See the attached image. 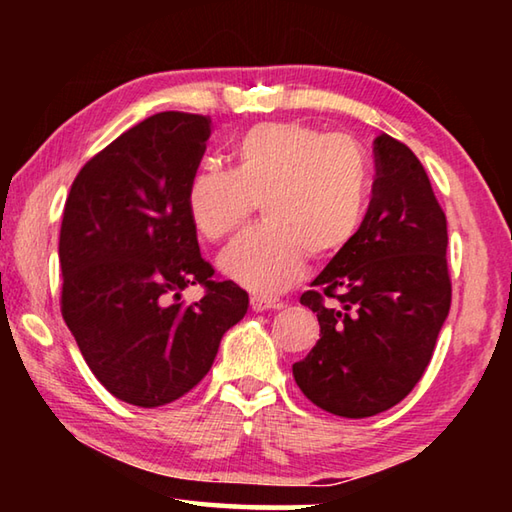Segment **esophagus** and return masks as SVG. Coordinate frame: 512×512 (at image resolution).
<instances>
[{
    "mask_svg": "<svg viewBox=\"0 0 512 512\" xmlns=\"http://www.w3.org/2000/svg\"><path fill=\"white\" fill-rule=\"evenodd\" d=\"M250 307L253 311H268V309H282V302L275 298H262V296H253L250 298Z\"/></svg>",
    "mask_w": 512,
    "mask_h": 512,
    "instance_id": "obj_1",
    "label": "esophagus"
}]
</instances>
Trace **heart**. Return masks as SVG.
Here are the masks:
<instances>
[{
  "mask_svg": "<svg viewBox=\"0 0 512 512\" xmlns=\"http://www.w3.org/2000/svg\"><path fill=\"white\" fill-rule=\"evenodd\" d=\"M235 167H198L185 203L207 239L230 235L259 201L264 221L232 241L219 268L255 293H280L311 259H332L359 235L370 201L366 151L348 135L266 121L239 137Z\"/></svg>",
  "mask_w": 512,
  "mask_h": 512,
  "instance_id": "obj_1",
  "label": "heart"
}]
</instances>
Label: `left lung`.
<instances>
[{"label":"left lung","mask_w":512,"mask_h":512,"mask_svg":"<svg viewBox=\"0 0 512 512\" xmlns=\"http://www.w3.org/2000/svg\"><path fill=\"white\" fill-rule=\"evenodd\" d=\"M375 167L359 235L300 296L320 339L293 377L307 400L341 418H370L413 391L452 305L447 219L427 171L386 133Z\"/></svg>","instance_id":"1"}]
</instances>
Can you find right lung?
Returning <instances> with one entry per match:
<instances>
[{
  "label": "right lung",
  "mask_w": 512,
  "mask_h": 512,
  "mask_svg": "<svg viewBox=\"0 0 512 512\" xmlns=\"http://www.w3.org/2000/svg\"><path fill=\"white\" fill-rule=\"evenodd\" d=\"M210 126L189 112L140 121L85 164L65 203L63 318L94 377L142 409L192 391L248 311L244 289L212 280L185 203ZM192 283L206 296L185 306Z\"/></svg>",
  "instance_id": "1"
}]
</instances>
